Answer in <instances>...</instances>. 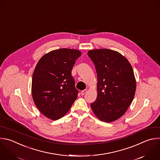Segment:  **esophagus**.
Here are the masks:
<instances>
[{
	"label": "esophagus",
	"mask_w": 160,
	"mask_h": 160,
	"mask_svg": "<svg viewBox=\"0 0 160 160\" xmlns=\"http://www.w3.org/2000/svg\"><path fill=\"white\" fill-rule=\"evenodd\" d=\"M87 89H85V90H82V91L81 92V95H85V94L87 93Z\"/></svg>",
	"instance_id": "34e87169"
}]
</instances>
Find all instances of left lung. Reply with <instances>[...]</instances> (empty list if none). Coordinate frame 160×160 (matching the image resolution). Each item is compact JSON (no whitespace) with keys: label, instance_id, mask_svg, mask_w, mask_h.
I'll return each instance as SVG.
<instances>
[{"label":"left lung","instance_id":"left-lung-1","mask_svg":"<svg viewBox=\"0 0 160 160\" xmlns=\"http://www.w3.org/2000/svg\"><path fill=\"white\" fill-rule=\"evenodd\" d=\"M87 54L97 75V97L90 104L102 121L113 122L126 112L134 98L136 82L128 60L118 51L99 49Z\"/></svg>","mask_w":160,"mask_h":160}]
</instances>
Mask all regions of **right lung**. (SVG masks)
Segmentation results:
<instances>
[{
  "mask_svg": "<svg viewBox=\"0 0 160 160\" xmlns=\"http://www.w3.org/2000/svg\"><path fill=\"white\" fill-rule=\"evenodd\" d=\"M82 52L61 48L44 55L37 63L32 79L34 103L46 117L57 120L70 110L78 96L72 70Z\"/></svg>",
  "mask_w": 160,
  "mask_h": 160,
  "instance_id": "right-lung-1",
  "label": "right lung"
}]
</instances>
